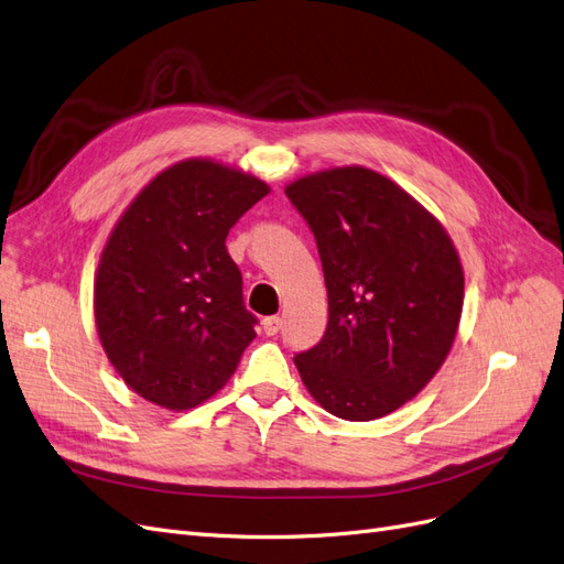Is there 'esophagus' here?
Returning <instances> with one entry per match:
<instances>
[{
  "mask_svg": "<svg viewBox=\"0 0 564 564\" xmlns=\"http://www.w3.org/2000/svg\"><path fill=\"white\" fill-rule=\"evenodd\" d=\"M281 328H283V318H279V316H269V318L262 321V330H264L267 337L279 335Z\"/></svg>",
  "mask_w": 564,
  "mask_h": 564,
  "instance_id": "obj_1",
  "label": "esophagus"
}]
</instances>
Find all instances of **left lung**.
<instances>
[{
	"instance_id": "8db88e82",
	"label": "left lung",
	"mask_w": 564,
	"mask_h": 564,
	"mask_svg": "<svg viewBox=\"0 0 564 564\" xmlns=\"http://www.w3.org/2000/svg\"><path fill=\"white\" fill-rule=\"evenodd\" d=\"M316 236L328 328L295 356L306 391L347 422L387 416L420 393L459 330L464 269L449 234L414 196L366 166L285 187Z\"/></svg>"
}]
</instances>
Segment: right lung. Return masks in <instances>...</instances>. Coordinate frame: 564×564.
<instances>
[{"instance_id":"right-lung-1","label":"right lung","mask_w":564,"mask_h":564,"mask_svg":"<svg viewBox=\"0 0 564 564\" xmlns=\"http://www.w3.org/2000/svg\"><path fill=\"white\" fill-rule=\"evenodd\" d=\"M269 192L252 173L194 156L156 173L121 213L94 314L112 368L144 401L175 412L206 403L256 339L225 239Z\"/></svg>"}]
</instances>
